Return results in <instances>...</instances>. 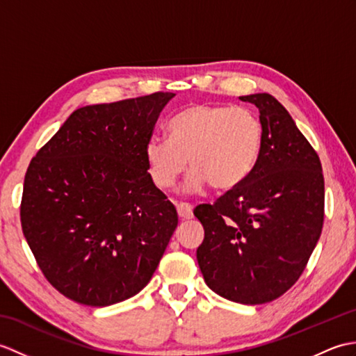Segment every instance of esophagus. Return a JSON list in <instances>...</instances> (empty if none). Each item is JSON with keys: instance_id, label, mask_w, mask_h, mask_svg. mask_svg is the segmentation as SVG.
Segmentation results:
<instances>
[{"instance_id": "34e87169", "label": "esophagus", "mask_w": 356, "mask_h": 356, "mask_svg": "<svg viewBox=\"0 0 356 356\" xmlns=\"http://www.w3.org/2000/svg\"><path fill=\"white\" fill-rule=\"evenodd\" d=\"M177 214L182 220H190V218H193V207L188 205V203H179Z\"/></svg>"}]
</instances>
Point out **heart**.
Here are the masks:
<instances>
[{
	"label": "heart",
	"instance_id": "heart-1",
	"mask_svg": "<svg viewBox=\"0 0 356 356\" xmlns=\"http://www.w3.org/2000/svg\"><path fill=\"white\" fill-rule=\"evenodd\" d=\"M170 138L153 136L145 143L149 177L170 190L188 172L182 191L197 194L211 185L217 193L236 190L259 162L263 124L252 110L216 104H191L168 122Z\"/></svg>",
	"mask_w": 356,
	"mask_h": 356
}]
</instances>
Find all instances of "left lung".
Listing matches in <instances>:
<instances>
[{
	"mask_svg": "<svg viewBox=\"0 0 356 356\" xmlns=\"http://www.w3.org/2000/svg\"><path fill=\"white\" fill-rule=\"evenodd\" d=\"M254 104L263 148L249 177L194 216L205 229L197 263L211 291L241 305H263L291 289L321 236L324 179L318 154L274 96Z\"/></svg>",
	"mask_w": 356,
	"mask_h": 356,
	"instance_id": "8db88e82",
	"label": "left lung"
}]
</instances>
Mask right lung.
I'll use <instances>...</instances> for the list:
<instances>
[{"label": "right lung", "mask_w": 356, "mask_h": 356, "mask_svg": "<svg viewBox=\"0 0 356 356\" xmlns=\"http://www.w3.org/2000/svg\"><path fill=\"white\" fill-rule=\"evenodd\" d=\"M174 96L74 110L29 165L22 232L45 278L76 303L104 307L140 292L177 228V211L145 162Z\"/></svg>", "instance_id": "obj_1"}]
</instances>
